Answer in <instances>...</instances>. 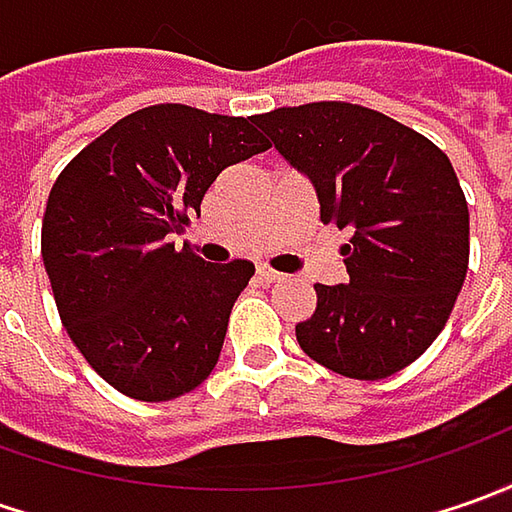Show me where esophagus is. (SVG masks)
Returning a JSON list of instances; mask_svg holds the SVG:
<instances>
[{
	"instance_id": "obj_1",
	"label": "esophagus",
	"mask_w": 512,
	"mask_h": 512,
	"mask_svg": "<svg viewBox=\"0 0 512 512\" xmlns=\"http://www.w3.org/2000/svg\"><path fill=\"white\" fill-rule=\"evenodd\" d=\"M256 276L267 282V285H273V282H285V273H276V270H270V267H259L256 270Z\"/></svg>"
}]
</instances>
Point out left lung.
Instances as JSON below:
<instances>
[{"label":"left lung","mask_w":512,"mask_h":512,"mask_svg":"<svg viewBox=\"0 0 512 512\" xmlns=\"http://www.w3.org/2000/svg\"><path fill=\"white\" fill-rule=\"evenodd\" d=\"M316 187L322 222L350 230L347 282L316 285L296 325L313 362L376 382L413 364L450 319L470 262V213L456 170L427 136L350 102L253 116Z\"/></svg>","instance_id":"left-lung-1"}]
</instances>
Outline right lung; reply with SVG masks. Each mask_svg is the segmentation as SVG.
<instances>
[{
    "instance_id": "obj_1",
    "label": "right lung",
    "mask_w": 512,
    "mask_h": 512,
    "mask_svg": "<svg viewBox=\"0 0 512 512\" xmlns=\"http://www.w3.org/2000/svg\"><path fill=\"white\" fill-rule=\"evenodd\" d=\"M270 148L253 119L150 105L79 150L50 187L42 259L59 319L119 393L168 402L219 362L253 265L176 253L216 176Z\"/></svg>"
}]
</instances>
